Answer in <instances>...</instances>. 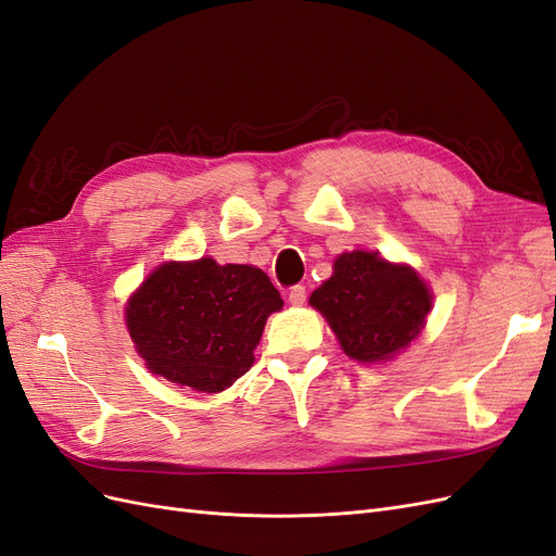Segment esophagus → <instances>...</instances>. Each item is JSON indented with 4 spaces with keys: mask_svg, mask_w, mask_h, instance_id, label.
Masks as SVG:
<instances>
[{
    "mask_svg": "<svg viewBox=\"0 0 556 556\" xmlns=\"http://www.w3.org/2000/svg\"><path fill=\"white\" fill-rule=\"evenodd\" d=\"M289 300L291 305H303L307 300V289L303 287V283H295V287L289 291Z\"/></svg>",
    "mask_w": 556,
    "mask_h": 556,
    "instance_id": "esophagus-1",
    "label": "esophagus"
}]
</instances>
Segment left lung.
Wrapping results in <instances>:
<instances>
[{"mask_svg":"<svg viewBox=\"0 0 556 556\" xmlns=\"http://www.w3.org/2000/svg\"><path fill=\"white\" fill-rule=\"evenodd\" d=\"M309 305L326 316L349 358L375 363L419 336L431 293L409 267L352 251L336 261V273L312 293Z\"/></svg>","mask_w":556,"mask_h":556,"instance_id":"left-lung-1","label":"left lung"}]
</instances>
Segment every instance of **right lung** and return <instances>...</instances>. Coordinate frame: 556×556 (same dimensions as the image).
I'll return each instance as SVG.
<instances>
[{
  "instance_id": "add662e5",
  "label": "right lung",
  "mask_w": 556,
  "mask_h": 556,
  "mask_svg": "<svg viewBox=\"0 0 556 556\" xmlns=\"http://www.w3.org/2000/svg\"><path fill=\"white\" fill-rule=\"evenodd\" d=\"M281 305L263 269L200 258L157 267L130 298L125 321L153 375L218 393L253 366L267 316Z\"/></svg>"
}]
</instances>
